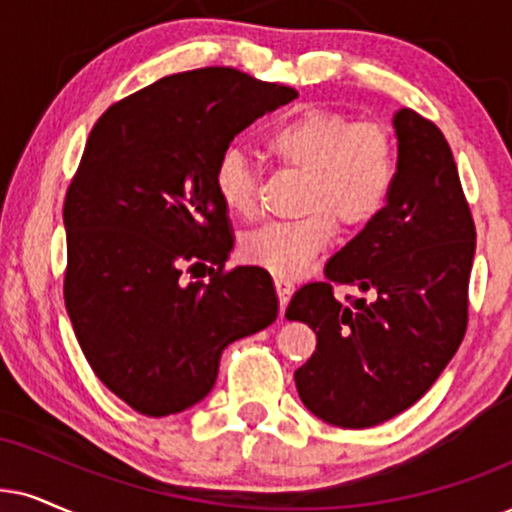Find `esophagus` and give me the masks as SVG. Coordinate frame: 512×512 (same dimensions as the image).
Instances as JSON below:
<instances>
[{
	"instance_id": "obj_1",
	"label": "esophagus",
	"mask_w": 512,
	"mask_h": 512,
	"mask_svg": "<svg viewBox=\"0 0 512 512\" xmlns=\"http://www.w3.org/2000/svg\"><path fill=\"white\" fill-rule=\"evenodd\" d=\"M276 286V295H278V302H281V316H283V309H286V304L290 300V295H293V283L288 281V278H281L278 276L274 281Z\"/></svg>"
}]
</instances>
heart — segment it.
<instances>
[{"label": "heart", "instance_id": "obj_1", "mask_svg": "<svg viewBox=\"0 0 512 512\" xmlns=\"http://www.w3.org/2000/svg\"><path fill=\"white\" fill-rule=\"evenodd\" d=\"M264 146L283 167L304 172V215L264 224L241 241L243 260L274 276L304 274L333 243L338 224L347 231L364 229L392 196L397 148L390 129L380 122H354L340 111L304 108L271 127ZM215 189L229 212L255 215L257 177L236 148L219 158Z\"/></svg>", "mask_w": 512, "mask_h": 512}]
</instances>
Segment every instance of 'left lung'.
Here are the masks:
<instances>
[{"instance_id": "left-lung-1", "label": "left lung", "mask_w": 512, "mask_h": 512, "mask_svg": "<svg viewBox=\"0 0 512 512\" xmlns=\"http://www.w3.org/2000/svg\"><path fill=\"white\" fill-rule=\"evenodd\" d=\"M397 177L378 219L328 260L326 281L302 286L286 316L316 333L295 371L302 404L338 428L385 423L423 397L468 328L475 222L456 160L435 122L394 115ZM335 285L371 292L349 305Z\"/></svg>"}]
</instances>
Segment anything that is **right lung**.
I'll return each mask as SVG.
<instances>
[{
  "label": "right lung",
  "mask_w": 512,
  "mask_h": 512,
  "mask_svg": "<svg viewBox=\"0 0 512 512\" xmlns=\"http://www.w3.org/2000/svg\"><path fill=\"white\" fill-rule=\"evenodd\" d=\"M293 99L286 84L200 68L113 103L89 134L63 203V297L96 378L144 416L198 404L224 347L276 321L269 271L224 269L234 238L215 170L238 132ZM184 266L211 281L186 284Z\"/></svg>",
  "instance_id": "right-lung-1"
}]
</instances>
